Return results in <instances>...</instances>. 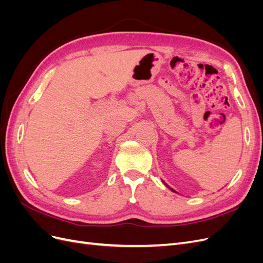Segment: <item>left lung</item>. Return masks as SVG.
<instances>
[{
  "mask_svg": "<svg viewBox=\"0 0 263 263\" xmlns=\"http://www.w3.org/2000/svg\"><path fill=\"white\" fill-rule=\"evenodd\" d=\"M163 183H164V182H163ZM164 185H165V186H168V187H169V185H166V184H165V183H164ZM169 189H170L171 191H173V192H176V191H174V190H173L172 187H169Z\"/></svg>",
  "mask_w": 263,
  "mask_h": 263,
  "instance_id": "8db88e82",
  "label": "left lung"
}]
</instances>
